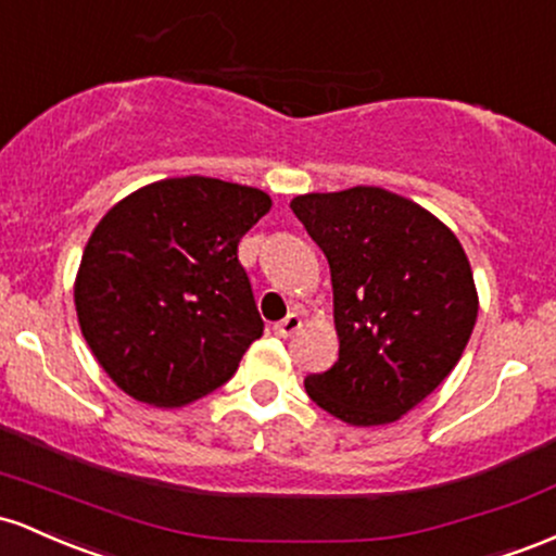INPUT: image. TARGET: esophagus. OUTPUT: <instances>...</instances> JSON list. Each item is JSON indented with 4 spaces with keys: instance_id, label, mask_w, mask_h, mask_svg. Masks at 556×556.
<instances>
[{
    "instance_id": "obj_1",
    "label": "esophagus",
    "mask_w": 556,
    "mask_h": 556,
    "mask_svg": "<svg viewBox=\"0 0 556 556\" xmlns=\"http://www.w3.org/2000/svg\"><path fill=\"white\" fill-rule=\"evenodd\" d=\"M299 328H302V317H299L296 312H289V315H286L283 320H278L276 326H273V330H276L278 336H283V339H289V336H294Z\"/></svg>"
}]
</instances>
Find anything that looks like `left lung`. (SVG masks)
<instances>
[{"label": "left lung", "instance_id": "1", "mask_svg": "<svg viewBox=\"0 0 556 556\" xmlns=\"http://www.w3.org/2000/svg\"><path fill=\"white\" fill-rule=\"evenodd\" d=\"M291 210L328 257L339 359L304 389L349 426H383L454 370L478 317L470 262L428 210L376 186L304 194Z\"/></svg>", "mask_w": 556, "mask_h": 556}]
</instances>
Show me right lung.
Instances as JSON below:
<instances>
[{"label": "right lung", "mask_w": 556, "mask_h": 556, "mask_svg": "<svg viewBox=\"0 0 556 556\" xmlns=\"http://www.w3.org/2000/svg\"><path fill=\"white\" fill-rule=\"evenodd\" d=\"M270 197L217 178H167L115 204L76 278L86 344L126 394L180 407L220 389L262 336L239 241Z\"/></svg>", "instance_id": "right-lung-1"}]
</instances>
